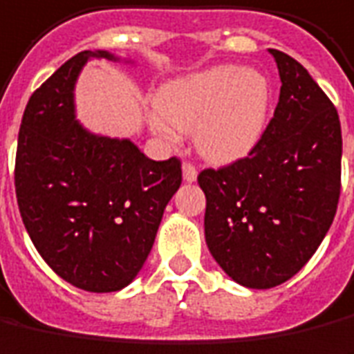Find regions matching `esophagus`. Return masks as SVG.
Wrapping results in <instances>:
<instances>
[{
  "mask_svg": "<svg viewBox=\"0 0 354 354\" xmlns=\"http://www.w3.org/2000/svg\"><path fill=\"white\" fill-rule=\"evenodd\" d=\"M196 175H198V169L194 167V163L191 162H183V179L187 183L196 181Z\"/></svg>",
  "mask_w": 354,
  "mask_h": 354,
  "instance_id": "obj_1",
  "label": "esophagus"
}]
</instances>
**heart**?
Masks as SVG:
<instances>
[{
	"mask_svg": "<svg viewBox=\"0 0 354 354\" xmlns=\"http://www.w3.org/2000/svg\"><path fill=\"white\" fill-rule=\"evenodd\" d=\"M272 92L264 75L237 65H219L173 80L160 92L150 125L173 142L177 133H194V142L212 162L247 156L268 123Z\"/></svg>",
	"mask_w": 354,
	"mask_h": 354,
	"instance_id": "b5f03b06",
	"label": "heart"
}]
</instances>
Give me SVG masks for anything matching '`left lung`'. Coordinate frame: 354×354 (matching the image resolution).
I'll return each instance as SVG.
<instances>
[{"mask_svg": "<svg viewBox=\"0 0 354 354\" xmlns=\"http://www.w3.org/2000/svg\"><path fill=\"white\" fill-rule=\"evenodd\" d=\"M270 53L281 79L272 121L247 158L198 175L206 245L250 289L285 283L310 260L341 192L337 109L299 61Z\"/></svg>", "mask_w": 354, "mask_h": 354, "instance_id": "1", "label": "left lung"}]
</instances>
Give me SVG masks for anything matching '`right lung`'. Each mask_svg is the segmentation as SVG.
Here are the masks:
<instances>
[{
	"label": "right lung",
	"mask_w": 354,
	"mask_h": 354,
	"mask_svg": "<svg viewBox=\"0 0 354 354\" xmlns=\"http://www.w3.org/2000/svg\"><path fill=\"white\" fill-rule=\"evenodd\" d=\"M90 57L65 61L26 104L15 191L34 247L67 283L111 293L131 283L153 245L163 209L181 187V160L153 162L131 140L88 133L73 88Z\"/></svg>",
	"instance_id": "add662e5"
}]
</instances>
